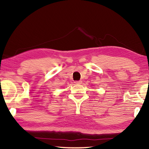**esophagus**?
Returning <instances> with one entry per match:
<instances>
[{"instance_id":"esophagus-1","label":"esophagus","mask_w":149,"mask_h":149,"mask_svg":"<svg viewBox=\"0 0 149 149\" xmlns=\"http://www.w3.org/2000/svg\"><path fill=\"white\" fill-rule=\"evenodd\" d=\"M82 81L81 80H79V81H75V84H77V85H79V84H81Z\"/></svg>"}]
</instances>
